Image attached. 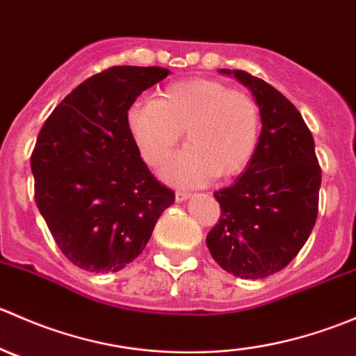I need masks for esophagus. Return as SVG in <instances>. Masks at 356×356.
I'll list each match as a JSON object with an SVG mask.
<instances>
[{
	"label": "esophagus",
	"mask_w": 356,
	"mask_h": 356,
	"mask_svg": "<svg viewBox=\"0 0 356 356\" xmlns=\"http://www.w3.org/2000/svg\"><path fill=\"white\" fill-rule=\"evenodd\" d=\"M193 196V193L189 191H175V201L182 203V201H188Z\"/></svg>",
	"instance_id": "obj_1"
}]
</instances>
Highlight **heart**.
I'll return each instance as SVG.
<instances>
[{
	"label": "heart",
	"mask_w": 356,
	"mask_h": 356,
	"mask_svg": "<svg viewBox=\"0 0 356 356\" xmlns=\"http://www.w3.org/2000/svg\"><path fill=\"white\" fill-rule=\"evenodd\" d=\"M127 125L143 158L160 165L182 132L188 148L170 160L161 175L181 186L231 177L250 163L258 145L260 115L253 99L211 79H188L167 86L155 102L134 103Z\"/></svg>",
	"instance_id": "b5f03b06"
}]
</instances>
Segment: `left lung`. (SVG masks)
<instances>
[{
  "instance_id": "8db88e82",
  "label": "left lung",
  "mask_w": 356,
  "mask_h": 356,
  "mask_svg": "<svg viewBox=\"0 0 356 356\" xmlns=\"http://www.w3.org/2000/svg\"><path fill=\"white\" fill-rule=\"evenodd\" d=\"M218 72L250 89L261 132L245 172L215 193L222 217L207 246L229 274L264 279L282 270L307 243L317 220L322 170L312 132L282 92L248 72Z\"/></svg>"
}]
</instances>
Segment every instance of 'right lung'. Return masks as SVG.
I'll use <instances>...</instances> for the list:
<instances>
[{
	"mask_svg": "<svg viewBox=\"0 0 356 356\" xmlns=\"http://www.w3.org/2000/svg\"><path fill=\"white\" fill-rule=\"evenodd\" d=\"M170 74L111 67L79 84L42 125L31 156L35 203L62 253L79 268L122 270L141 254L174 193L143 161L127 111Z\"/></svg>",
	"mask_w": 356,
	"mask_h": 356,
	"instance_id": "1",
	"label": "right lung"
}]
</instances>
